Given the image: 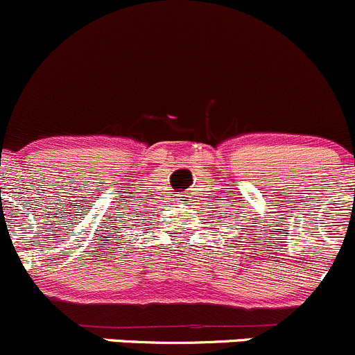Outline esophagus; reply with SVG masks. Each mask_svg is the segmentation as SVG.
Here are the masks:
<instances>
[{"mask_svg": "<svg viewBox=\"0 0 355 355\" xmlns=\"http://www.w3.org/2000/svg\"><path fill=\"white\" fill-rule=\"evenodd\" d=\"M178 200H180V203L182 205H185L189 201V196H185V194H182V198H178Z\"/></svg>", "mask_w": 355, "mask_h": 355, "instance_id": "34e87169", "label": "esophagus"}]
</instances>
